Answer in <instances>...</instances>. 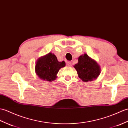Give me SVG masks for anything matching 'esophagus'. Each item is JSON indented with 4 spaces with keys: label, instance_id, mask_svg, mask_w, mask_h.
Masks as SVG:
<instances>
[{
    "label": "esophagus",
    "instance_id": "obj_1",
    "mask_svg": "<svg viewBox=\"0 0 128 128\" xmlns=\"http://www.w3.org/2000/svg\"><path fill=\"white\" fill-rule=\"evenodd\" d=\"M66 65H68V66H71V65H72V63H71V62H68L67 63H66Z\"/></svg>",
    "mask_w": 128,
    "mask_h": 128
}]
</instances>
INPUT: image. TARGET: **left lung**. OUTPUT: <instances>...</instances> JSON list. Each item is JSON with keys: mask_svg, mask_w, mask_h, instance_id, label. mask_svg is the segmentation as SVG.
<instances>
[{"mask_svg": "<svg viewBox=\"0 0 128 128\" xmlns=\"http://www.w3.org/2000/svg\"><path fill=\"white\" fill-rule=\"evenodd\" d=\"M78 63L74 68L78 72L79 78L82 81L88 82L95 80L99 75L100 68L96 62L87 54L81 56L78 59Z\"/></svg>", "mask_w": 128, "mask_h": 128, "instance_id": "8db88e82", "label": "left lung"}]
</instances>
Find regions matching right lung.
I'll use <instances>...</instances> for the list:
<instances>
[{"label":"right lung","mask_w":128,"mask_h":128,"mask_svg":"<svg viewBox=\"0 0 128 128\" xmlns=\"http://www.w3.org/2000/svg\"><path fill=\"white\" fill-rule=\"evenodd\" d=\"M64 61L58 62L54 54L49 53L48 54L39 58L35 65V72L38 77L44 80L52 81L57 76L59 70L64 67Z\"/></svg>","instance_id":"right-lung-1"}]
</instances>
